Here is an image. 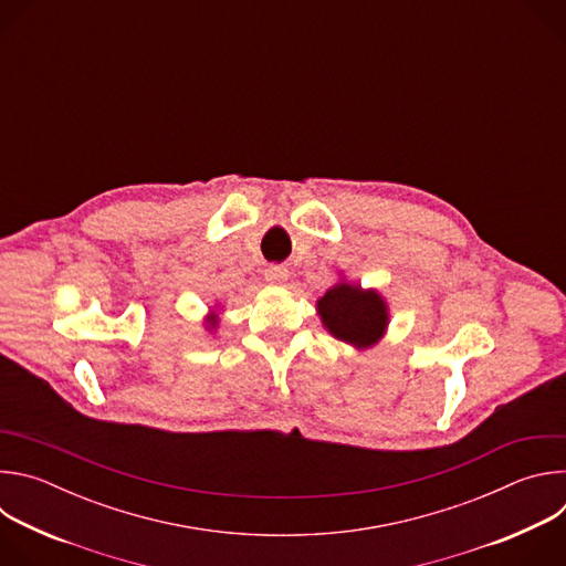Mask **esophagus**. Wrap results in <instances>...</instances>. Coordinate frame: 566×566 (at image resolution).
I'll list each match as a JSON object with an SVG mask.
<instances>
[{
	"label": "esophagus",
	"instance_id": "obj_1",
	"mask_svg": "<svg viewBox=\"0 0 566 566\" xmlns=\"http://www.w3.org/2000/svg\"><path fill=\"white\" fill-rule=\"evenodd\" d=\"M264 277H266V282H271V284H284V282L289 280V269L282 266V264H273V266H269V269L264 271Z\"/></svg>",
	"mask_w": 566,
	"mask_h": 566
}]
</instances>
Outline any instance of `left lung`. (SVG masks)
<instances>
[{
	"label": "left lung",
	"mask_w": 566,
	"mask_h": 566,
	"mask_svg": "<svg viewBox=\"0 0 566 566\" xmlns=\"http://www.w3.org/2000/svg\"><path fill=\"white\" fill-rule=\"evenodd\" d=\"M322 325L338 340L356 347L374 345L387 327V306L376 291L356 284H336L317 300Z\"/></svg>",
	"instance_id": "left-lung-1"
}]
</instances>
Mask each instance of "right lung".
Segmentation results:
<instances>
[{"instance_id": "right-lung-1", "label": "right lung", "mask_w": 566, "mask_h": 566, "mask_svg": "<svg viewBox=\"0 0 566 566\" xmlns=\"http://www.w3.org/2000/svg\"><path fill=\"white\" fill-rule=\"evenodd\" d=\"M212 325H217V317H212Z\"/></svg>"}]
</instances>
